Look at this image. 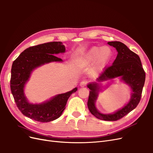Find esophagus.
<instances>
[{
  "label": "esophagus",
  "mask_w": 153,
  "mask_h": 153,
  "mask_svg": "<svg viewBox=\"0 0 153 153\" xmlns=\"http://www.w3.org/2000/svg\"><path fill=\"white\" fill-rule=\"evenodd\" d=\"M86 85H87V81H81V83H80V86H81V87H85V86H86Z\"/></svg>",
  "instance_id": "34e87169"
}]
</instances>
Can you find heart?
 <instances>
[{"label": "heart", "mask_w": 153, "mask_h": 153, "mask_svg": "<svg viewBox=\"0 0 153 153\" xmlns=\"http://www.w3.org/2000/svg\"><path fill=\"white\" fill-rule=\"evenodd\" d=\"M113 52L109 46H93L82 56L81 62L85 65L93 63V72L97 73L105 68L111 61Z\"/></svg>", "instance_id": "heart-1"}]
</instances>
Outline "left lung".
Wrapping results in <instances>:
<instances>
[{
  "mask_svg": "<svg viewBox=\"0 0 153 153\" xmlns=\"http://www.w3.org/2000/svg\"><path fill=\"white\" fill-rule=\"evenodd\" d=\"M107 43L110 46L114 47L118 53L112 65L107 67L97 80L102 81L119 76L121 77L122 80L129 85L132 89L131 98L128 104L114 114H102L98 111L95 105L99 86L97 83H92L88 85L90 90L88 107L91 114L98 119L105 121H117L128 114L139 104L145 82L146 73L139 56L131 51L125 44L119 41L108 42Z\"/></svg>",
  "mask_w": 153,
  "mask_h": 153,
  "instance_id": "obj_1",
  "label": "left lung"
}]
</instances>
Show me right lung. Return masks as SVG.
Wrapping results in <instances>:
<instances>
[{
    "mask_svg": "<svg viewBox=\"0 0 153 153\" xmlns=\"http://www.w3.org/2000/svg\"><path fill=\"white\" fill-rule=\"evenodd\" d=\"M65 51V47L62 42L44 43L26 49L13 62L10 80L11 90L18 109L23 115L42 123L53 121L62 115L65 109L68 98L77 91V88L58 95L41 104L28 103L24 95L23 88L34 68L51 62H62L61 58L54 55Z\"/></svg>",
    "mask_w": 153,
    "mask_h": 153,
    "instance_id": "1",
    "label": "right lung"
}]
</instances>
